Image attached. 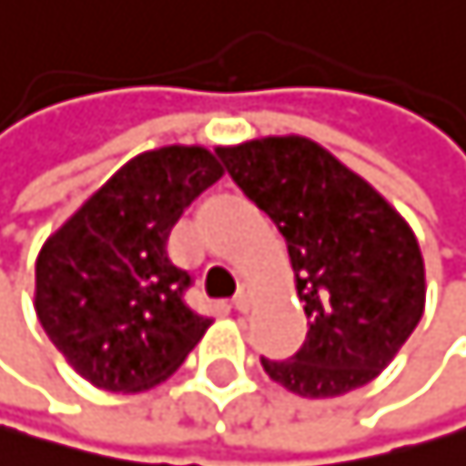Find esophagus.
Returning a JSON list of instances; mask_svg holds the SVG:
<instances>
[{
  "label": "esophagus",
  "instance_id": "1",
  "mask_svg": "<svg viewBox=\"0 0 466 466\" xmlns=\"http://www.w3.org/2000/svg\"><path fill=\"white\" fill-rule=\"evenodd\" d=\"M249 302H252V297H249V290H247V288H240V290H238V297L231 299V305H235V311H247Z\"/></svg>",
  "mask_w": 466,
  "mask_h": 466
}]
</instances>
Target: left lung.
Segmentation results:
<instances>
[{"mask_svg":"<svg viewBox=\"0 0 466 466\" xmlns=\"http://www.w3.org/2000/svg\"><path fill=\"white\" fill-rule=\"evenodd\" d=\"M217 155L279 226L311 319L297 355L261 358L267 376L311 400L364 388L423 317L426 269L411 226L308 137L247 140Z\"/></svg>","mask_w":466,"mask_h":466,"instance_id":"obj_1","label":"left lung"}]
</instances>
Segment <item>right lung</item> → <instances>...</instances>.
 Masks as SVG:
<instances>
[{"mask_svg": "<svg viewBox=\"0 0 466 466\" xmlns=\"http://www.w3.org/2000/svg\"><path fill=\"white\" fill-rule=\"evenodd\" d=\"M223 176L202 147H161L123 164L43 243L35 311L90 385L137 393L161 385L211 317L187 305L190 273L167 240L185 208Z\"/></svg>", "mask_w": 466, "mask_h": 466, "instance_id": "obj_1", "label": "right lung"}]
</instances>
